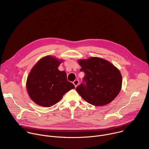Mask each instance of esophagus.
<instances>
[{
	"label": "esophagus",
	"mask_w": 149,
	"mask_h": 149,
	"mask_svg": "<svg viewBox=\"0 0 149 149\" xmlns=\"http://www.w3.org/2000/svg\"><path fill=\"white\" fill-rule=\"evenodd\" d=\"M73 84H74V85L75 86V87H77L78 86V84H79V81H78V79H75V80L73 82Z\"/></svg>",
	"instance_id": "34e87169"
}]
</instances>
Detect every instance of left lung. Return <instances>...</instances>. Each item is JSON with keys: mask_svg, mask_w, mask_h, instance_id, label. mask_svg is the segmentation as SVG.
Segmentation results:
<instances>
[{"mask_svg": "<svg viewBox=\"0 0 149 149\" xmlns=\"http://www.w3.org/2000/svg\"><path fill=\"white\" fill-rule=\"evenodd\" d=\"M86 84L76 88L78 93L89 104L103 106L110 103L120 93L122 76L119 70L109 61L99 57L78 60Z\"/></svg>", "mask_w": 149, "mask_h": 149, "instance_id": "left-lung-1", "label": "left lung"}]
</instances>
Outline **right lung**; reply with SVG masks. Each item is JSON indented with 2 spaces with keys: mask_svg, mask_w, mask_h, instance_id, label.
<instances>
[{
  "mask_svg": "<svg viewBox=\"0 0 149 149\" xmlns=\"http://www.w3.org/2000/svg\"><path fill=\"white\" fill-rule=\"evenodd\" d=\"M63 61L47 55L40 59L31 70L26 87L30 98L37 105L51 107L67 92L75 88L74 84L67 81V73L58 69Z\"/></svg>",
  "mask_w": 149,
  "mask_h": 149,
  "instance_id": "1",
  "label": "right lung"
}]
</instances>
